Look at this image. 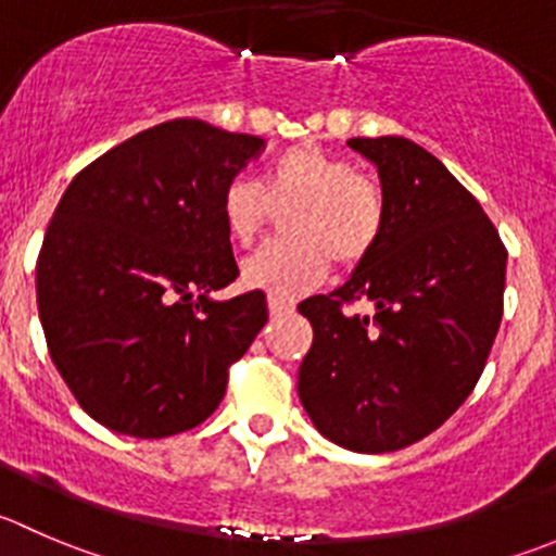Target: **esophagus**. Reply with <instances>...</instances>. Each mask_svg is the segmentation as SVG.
<instances>
[{
    "instance_id": "1",
    "label": "esophagus",
    "mask_w": 556,
    "mask_h": 556,
    "mask_svg": "<svg viewBox=\"0 0 556 556\" xmlns=\"http://www.w3.org/2000/svg\"><path fill=\"white\" fill-rule=\"evenodd\" d=\"M293 309H295L293 301H285V299H277V295H268V312H271V317L290 315Z\"/></svg>"
}]
</instances>
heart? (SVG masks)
I'll return each instance as SVG.
<instances>
[{"label":"heart","mask_w":556,"mask_h":556,"mask_svg":"<svg viewBox=\"0 0 556 556\" xmlns=\"http://www.w3.org/2000/svg\"><path fill=\"white\" fill-rule=\"evenodd\" d=\"M223 223L230 239L250 247L274 214H285L290 241L266 244L241 263L247 288L295 299L326 277L328 257L355 266L375 250L386 223V198L371 176L320 147H293L279 154L266 179L236 176L223 190Z\"/></svg>","instance_id":"1"}]
</instances>
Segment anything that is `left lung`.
Wrapping results in <instances>:
<instances>
[{
    "label": "left lung",
    "instance_id": "obj_1",
    "mask_svg": "<svg viewBox=\"0 0 556 556\" xmlns=\"http://www.w3.org/2000/svg\"><path fill=\"white\" fill-rule=\"evenodd\" d=\"M348 147L380 176L386 223L348 282L301 301L312 323L299 396L317 432L355 454L432 434L476 388L503 320L505 252L481 203L418 143ZM371 300L376 317L341 312Z\"/></svg>",
    "mask_w": 556,
    "mask_h": 556
}]
</instances>
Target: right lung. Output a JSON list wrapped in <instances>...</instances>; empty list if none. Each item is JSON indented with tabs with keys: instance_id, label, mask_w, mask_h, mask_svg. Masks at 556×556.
Segmentation results:
<instances>
[{
	"instance_id": "right-lung-1",
	"label": "right lung",
	"mask_w": 556,
	"mask_h": 556,
	"mask_svg": "<svg viewBox=\"0 0 556 556\" xmlns=\"http://www.w3.org/2000/svg\"><path fill=\"white\" fill-rule=\"evenodd\" d=\"M263 138L174 118L86 165L37 257L48 353L111 432L160 440L206 421L268 320L266 295L212 299L239 277L223 190Z\"/></svg>"
}]
</instances>
